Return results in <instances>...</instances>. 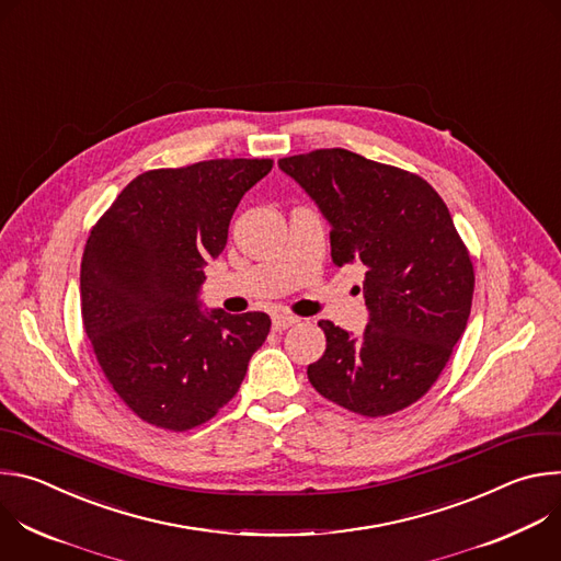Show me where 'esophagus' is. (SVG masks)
Wrapping results in <instances>:
<instances>
[{
  "label": "esophagus",
  "instance_id": "obj_1",
  "mask_svg": "<svg viewBox=\"0 0 561 561\" xmlns=\"http://www.w3.org/2000/svg\"><path fill=\"white\" fill-rule=\"evenodd\" d=\"M297 322H299V319L293 317V314H275V317H273V329H275V331H286V329L295 327Z\"/></svg>",
  "mask_w": 561,
  "mask_h": 561
}]
</instances>
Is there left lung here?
Instances as JSON below:
<instances>
[{
    "mask_svg": "<svg viewBox=\"0 0 561 561\" xmlns=\"http://www.w3.org/2000/svg\"><path fill=\"white\" fill-rule=\"evenodd\" d=\"M279 169L331 224L333 262L366 266V331L319 322L327 353L308 366L310 383L364 417L415 404L463 335L474 288L444 199L420 175L344 148L284 157Z\"/></svg>",
    "mask_w": 561,
    "mask_h": 561,
    "instance_id": "obj_1",
    "label": "left lung"
}]
</instances>
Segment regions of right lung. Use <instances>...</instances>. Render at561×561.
Segmentation results:
<instances>
[{
	"instance_id": "obj_1",
	"label": "right lung",
	"mask_w": 561,
	"mask_h": 561,
	"mask_svg": "<svg viewBox=\"0 0 561 561\" xmlns=\"http://www.w3.org/2000/svg\"><path fill=\"white\" fill-rule=\"evenodd\" d=\"M273 159H208L135 178L93 226L82 257V319L122 402L144 422L191 431L234 397L266 342V312L204 310V266Z\"/></svg>"
}]
</instances>
